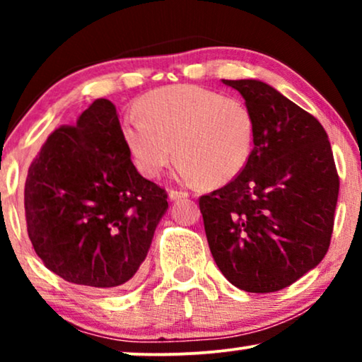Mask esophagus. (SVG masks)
Wrapping results in <instances>:
<instances>
[{
    "instance_id": "1",
    "label": "esophagus",
    "mask_w": 362,
    "mask_h": 362,
    "mask_svg": "<svg viewBox=\"0 0 362 362\" xmlns=\"http://www.w3.org/2000/svg\"><path fill=\"white\" fill-rule=\"evenodd\" d=\"M168 196H170V199H171V201H177V199H185V197H187L189 194H187L186 191L170 189V192H168Z\"/></svg>"
}]
</instances>
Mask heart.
<instances>
[{"instance_id": "b5f03b06", "label": "heart", "mask_w": 362, "mask_h": 362, "mask_svg": "<svg viewBox=\"0 0 362 362\" xmlns=\"http://www.w3.org/2000/svg\"><path fill=\"white\" fill-rule=\"evenodd\" d=\"M122 136L136 170L155 180L180 160L185 182L219 187L240 175L254 143V117L239 98L197 86H170L148 92Z\"/></svg>"}]
</instances>
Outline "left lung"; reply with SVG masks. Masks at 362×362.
Here are the masks:
<instances>
[{"instance_id":"obj_1","label":"left lung","mask_w":362,"mask_h":362,"mask_svg":"<svg viewBox=\"0 0 362 362\" xmlns=\"http://www.w3.org/2000/svg\"><path fill=\"white\" fill-rule=\"evenodd\" d=\"M254 117V150L240 175L199 197L222 275L270 293L315 269L329 249L339 176L321 123L265 82L224 81Z\"/></svg>"}]
</instances>
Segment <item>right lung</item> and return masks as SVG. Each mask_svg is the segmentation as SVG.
Instances as JSON below:
<instances>
[{"mask_svg":"<svg viewBox=\"0 0 362 362\" xmlns=\"http://www.w3.org/2000/svg\"><path fill=\"white\" fill-rule=\"evenodd\" d=\"M115 105L98 98L47 136L28 170L31 244L54 274L97 290L127 288L146 259L166 191L136 171Z\"/></svg>","mask_w":362,"mask_h":362,"instance_id":"obj_1","label":"right lung"}]
</instances>
